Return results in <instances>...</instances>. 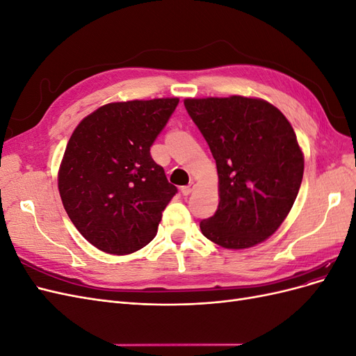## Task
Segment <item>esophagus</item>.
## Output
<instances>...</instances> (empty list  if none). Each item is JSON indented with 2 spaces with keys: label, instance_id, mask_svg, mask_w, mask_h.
I'll use <instances>...</instances> for the list:
<instances>
[{
  "label": "esophagus",
  "instance_id": "esophagus-1",
  "mask_svg": "<svg viewBox=\"0 0 356 356\" xmlns=\"http://www.w3.org/2000/svg\"><path fill=\"white\" fill-rule=\"evenodd\" d=\"M193 190H195V182H190L188 186L181 188V193H182V195H184V196H188V195H191Z\"/></svg>",
  "mask_w": 356,
  "mask_h": 356
}]
</instances>
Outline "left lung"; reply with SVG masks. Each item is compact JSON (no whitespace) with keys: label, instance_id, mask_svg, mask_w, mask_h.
<instances>
[{"label":"left lung","instance_id":"obj_1","mask_svg":"<svg viewBox=\"0 0 356 356\" xmlns=\"http://www.w3.org/2000/svg\"><path fill=\"white\" fill-rule=\"evenodd\" d=\"M184 105L218 172V209L200 222L203 236L227 250L264 242L281 227L303 179L293 126L258 98H187Z\"/></svg>","mask_w":356,"mask_h":356}]
</instances>
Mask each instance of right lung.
Returning a JSON list of instances; mask_svg holds the SVG:
<instances>
[{
  "label": "right lung",
  "instance_id": "right-lung-1",
  "mask_svg": "<svg viewBox=\"0 0 356 356\" xmlns=\"http://www.w3.org/2000/svg\"><path fill=\"white\" fill-rule=\"evenodd\" d=\"M178 102H111L74 129L58 174L59 195L75 229L98 250L132 254L154 239L178 190L149 147Z\"/></svg>",
  "mask_w": 356,
  "mask_h": 356
}]
</instances>
